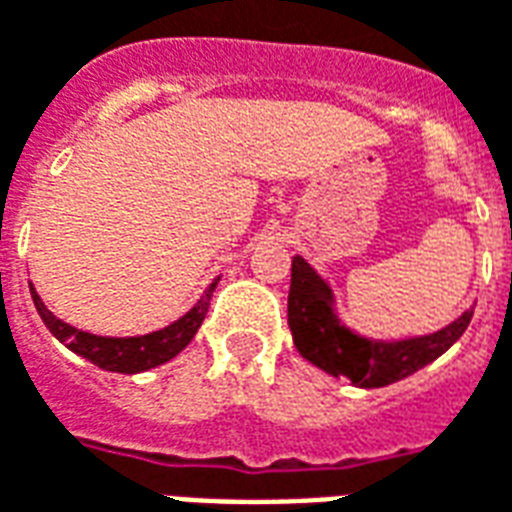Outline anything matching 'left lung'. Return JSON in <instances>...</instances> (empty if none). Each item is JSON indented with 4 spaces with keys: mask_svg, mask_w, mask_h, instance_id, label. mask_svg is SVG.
Returning a JSON list of instances; mask_svg holds the SVG:
<instances>
[{
    "mask_svg": "<svg viewBox=\"0 0 512 512\" xmlns=\"http://www.w3.org/2000/svg\"><path fill=\"white\" fill-rule=\"evenodd\" d=\"M472 309L442 331L412 336L401 342H382L350 331L333 309V293L323 276L304 257H293L287 323L295 350L331 377H347L358 388H385L410 377L450 350L467 331Z\"/></svg>",
    "mask_w": 512,
    "mask_h": 512,
    "instance_id": "left-lung-1",
    "label": "left lung"
}]
</instances>
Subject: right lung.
Segmentation results:
<instances>
[{"label": "right lung", "instance_id": "right-lung-1", "mask_svg": "<svg viewBox=\"0 0 512 512\" xmlns=\"http://www.w3.org/2000/svg\"><path fill=\"white\" fill-rule=\"evenodd\" d=\"M217 282L219 276L208 285L203 298H200L198 304L192 306L184 317H179L176 323H170L168 328L146 333V336H97V333H86L81 331V328H73L70 323L59 320V317L43 304V298L37 295L34 287H29V290H32V301L34 306H37V314L43 317L45 328L54 333L64 347H70V350L78 352L81 358L92 361L94 366H100L105 372L138 374L146 372V369H154V366H162V363H168L170 358H176V355L195 339L200 323L206 320L208 301H211V293H214Z\"/></svg>", "mask_w": 512, "mask_h": 512}]
</instances>
